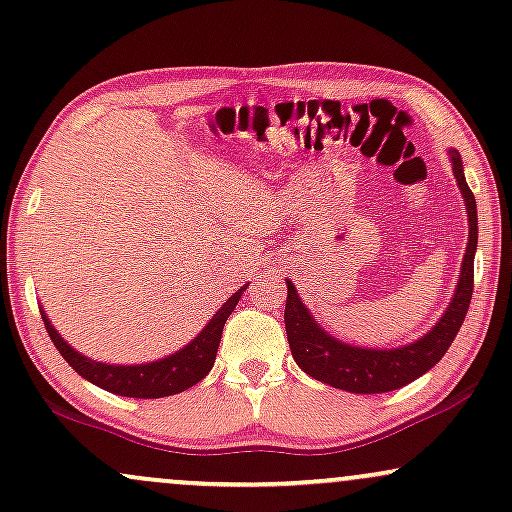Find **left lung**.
<instances>
[{
	"mask_svg": "<svg viewBox=\"0 0 512 512\" xmlns=\"http://www.w3.org/2000/svg\"><path fill=\"white\" fill-rule=\"evenodd\" d=\"M453 164L455 181H458L460 193L465 197L467 219H470V238H467V250L460 267V279L455 295L436 322L432 331H427L420 341L400 348H360L350 346L334 338L312 319L303 300L291 281L288 283L286 322L288 343H291L293 360L305 374L322 384L334 386V389L350 393H386L396 391L400 386L410 384L424 372H429L436 362L451 348L453 338L458 336L460 326L465 322L467 307L472 300L474 288V252H477V202L470 186H467L463 174V159L458 150H448Z\"/></svg>",
	"mask_w": 512,
	"mask_h": 512,
	"instance_id": "1",
	"label": "left lung"
}]
</instances>
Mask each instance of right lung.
Returning a JSON list of instances; mask_svg holds the SVG:
<instances>
[{
    "label": "right lung",
    "mask_w": 512,
    "mask_h": 512,
    "mask_svg": "<svg viewBox=\"0 0 512 512\" xmlns=\"http://www.w3.org/2000/svg\"><path fill=\"white\" fill-rule=\"evenodd\" d=\"M248 286L238 288L236 293L221 305V310L209 319L205 329L197 334L186 348L176 350L174 355H166L162 360L145 362V365H109V362H97L90 357L80 355L78 350H73L64 338L59 336V331L54 329L45 312L47 334L52 338V343L57 350L64 355V360L76 369L83 379H88L90 384L100 386V389L116 393V396H128V398H164L174 396L195 386L197 381H202L209 374V369L214 367L217 360V350L221 341V331L233 307L238 305L240 295Z\"/></svg>",
    "instance_id": "right-lung-1"
}]
</instances>
